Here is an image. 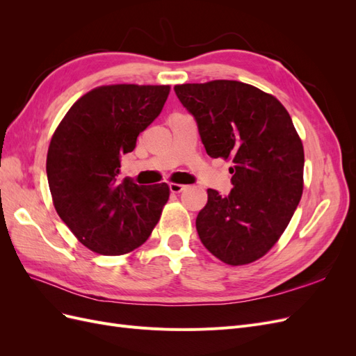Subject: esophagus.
Segmentation results:
<instances>
[{
    "mask_svg": "<svg viewBox=\"0 0 356 356\" xmlns=\"http://www.w3.org/2000/svg\"><path fill=\"white\" fill-rule=\"evenodd\" d=\"M169 188H170L172 193H175V195H178V193H181L182 190L186 188V186L184 184H178V182H170Z\"/></svg>",
    "mask_w": 356,
    "mask_h": 356,
    "instance_id": "obj_1",
    "label": "esophagus"
}]
</instances>
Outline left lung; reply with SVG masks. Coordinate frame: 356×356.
<instances>
[{"label": "left lung", "mask_w": 356, "mask_h": 356, "mask_svg": "<svg viewBox=\"0 0 356 356\" xmlns=\"http://www.w3.org/2000/svg\"><path fill=\"white\" fill-rule=\"evenodd\" d=\"M174 89L207 153L234 163L229 196L208 188L199 238L225 264L254 263L281 238L303 195V143L285 106L255 86L212 80Z\"/></svg>", "instance_id": "8db88e82"}]
</instances>
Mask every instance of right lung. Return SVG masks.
<instances>
[{
  "mask_svg": "<svg viewBox=\"0 0 356 356\" xmlns=\"http://www.w3.org/2000/svg\"><path fill=\"white\" fill-rule=\"evenodd\" d=\"M170 86H99L75 102L50 139L47 179L53 204L90 251L123 255L152 234L169 199L166 182L118 178L120 159L154 122Z\"/></svg>",
  "mask_w": 356,
  "mask_h": 356,
  "instance_id": "obj_1",
  "label": "right lung"
}]
</instances>
